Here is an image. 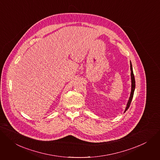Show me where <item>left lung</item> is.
I'll return each instance as SVG.
<instances>
[{"label": "left lung", "mask_w": 160, "mask_h": 160, "mask_svg": "<svg viewBox=\"0 0 160 160\" xmlns=\"http://www.w3.org/2000/svg\"><path fill=\"white\" fill-rule=\"evenodd\" d=\"M130 69H131V77H132V92H131V94H130V97L129 99V101L127 104V107L126 108V110L124 111V112L129 108L131 103H132V101L133 97V94H134V91L135 89V77H134V74H133V68H132V62H130Z\"/></svg>", "instance_id": "1"}]
</instances>
